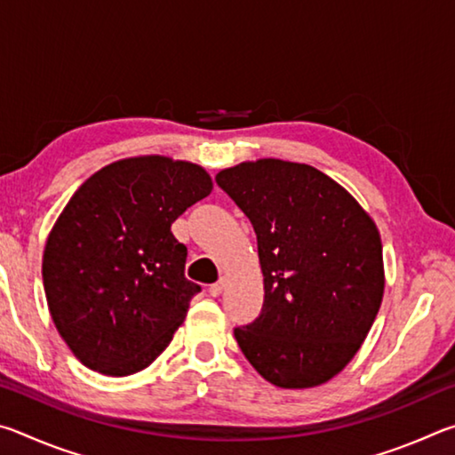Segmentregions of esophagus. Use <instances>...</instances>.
Here are the masks:
<instances>
[{"instance_id":"esophagus-1","label":"esophagus","mask_w":455,"mask_h":455,"mask_svg":"<svg viewBox=\"0 0 455 455\" xmlns=\"http://www.w3.org/2000/svg\"><path fill=\"white\" fill-rule=\"evenodd\" d=\"M225 284H227V279H225V276H220V279H219L217 283L211 284V287H209V292H211L212 297H219L220 292L225 291Z\"/></svg>"}]
</instances>
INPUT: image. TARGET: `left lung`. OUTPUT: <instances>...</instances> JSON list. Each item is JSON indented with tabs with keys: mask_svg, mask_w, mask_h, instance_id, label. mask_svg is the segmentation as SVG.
Returning <instances> with one entry per match:
<instances>
[{
	"mask_svg": "<svg viewBox=\"0 0 455 455\" xmlns=\"http://www.w3.org/2000/svg\"><path fill=\"white\" fill-rule=\"evenodd\" d=\"M257 233L265 301L235 329L244 357L276 387L305 389L349 363L383 299L371 217L317 168L263 158L217 174Z\"/></svg>",
	"mask_w": 455,
	"mask_h": 455,
	"instance_id": "obj_1",
	"label": "left lung"
}]
</instances>
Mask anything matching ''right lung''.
Returning <instances> with one entry per match:
<instances>
[{"instance_id": "right-lung-1", "label": "right lung", "mask_w": 455, "mask_h": 455, "mask_svg": "<svg viewBox=\"0 0 455 455\" xmlns=\"http://www.w3.org/2000/svg\"><path fill=\"white\" fill-rule=\"evenodd\" d=\"M211 190L198 164L138 156L74 192L45 243L42 276L53 325L84 365L124 377L168 347L200 292L171 227Z\"/></svg>"}]
</instances>
